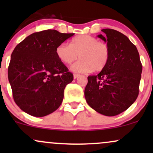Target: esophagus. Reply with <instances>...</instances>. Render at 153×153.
I'll return each instance as SVG.
<instances>
[{
	"label": "esophagus",
	"instance_id": "obj_1",
	"mask_svg": "<svg viewBox=\"0 0 153 153\" xmlns=\"http://www.w3.org/2000/svg\"><path fill=\"white\" fill-rule=\"evenodd\" d=\"M80 75H79V74H74V75H73V77H74L75 79L78 78V77H80Z\"/></svg>",
	"mask_w": 153,
	"mask_h": 153
}]
</instances>
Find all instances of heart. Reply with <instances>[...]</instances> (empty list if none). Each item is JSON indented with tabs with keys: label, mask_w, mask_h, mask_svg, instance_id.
<instances>
[{
	"label": "heart",
	"mask_w": 153,
	"mask_h": 153,
	"mask_svg": "<svg viewBox=\"0 0 153 153\" xmlns=\"http://www.w3.org/2000/svg\"><path fill=\"white\" fill-rule=\"evenodd\" d=\"M56 54L61 62L71 65L80 57V60L71 67L75 73L101 71L110 59V49L106 43L99 42L97 38L87 34L75 36L71 45L61 43L56 48Z\"/></svg>",
	"instance_id": "b5f03b06"
}]
</instances>
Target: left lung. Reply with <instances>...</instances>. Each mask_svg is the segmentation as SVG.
<instances>
[{
  "mask_svg": "<svg viewBox=\"0 0 153 153\" xmlns=\"http://www.w3.org/2000/svg\"><path fill=\"white\" fill-rule=\"evenodd\" d=\"M98 35L110 49L108 65L97 75L88 77L85 98L88 104L101 114L114 117L136 101L143 65L136 46L127 36L111 29Z\"/></svg>",
  "mask_w": 153,
  "mask_h": 153,
  "instance_id": "left-lung-1",
  "label": "left lung"
}]
</instances>
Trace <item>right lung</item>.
Here are the masks:
<instances>
[{"label": "right lung", "mask_w": 153, "mask_h": 153, "mask_svg": "<svg viewBox=\"0 0 153 153\" xmlns=\"http://www.w3.org/2000/svg\"><path fill=\"white\" fill-rule=\"evenodd\" d=\"M73 35L54 29L35 32L13 50L8 80L15 103L28 114L45 117L62 103L65 88L73 75L58 59L56 48Z\"/></svg>", "instance_id": "1"}]
</instances>
